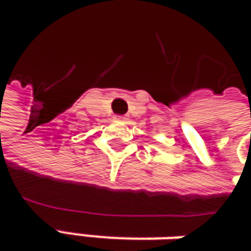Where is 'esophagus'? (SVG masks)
Masks as SVG:
<instances>
[{
    "label": "esophagus",
    "mask_w": 251,
    "mask_h": 251,
    "mask_svg": "<svg viewBox=\"0 0 251 251\" xmlns=\"http://www.w3.org/2000/svg\"><path fill=\"white\" fill-rule=\"evenodd\" d=\"M115 120H117V121H125L126 117H122V115H117V117H115Z\"/></svg>",
    "instance_id": "esophagus-1"
}]
</instances>
